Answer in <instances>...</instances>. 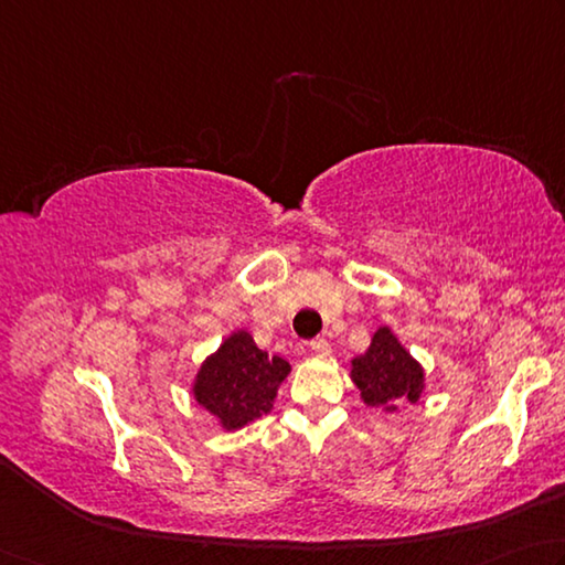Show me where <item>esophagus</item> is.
I'll use <instances>...</instances> for the list:
<instances>
[{
	"mask_svg": "<svg viewBox=\"0 0 565 565\" xmlns=\"http://www.w3.org/2000/svg\"><path fill=\"white\" fill-rule=\"evenodd\" d=\"M310 350H312V352H318V354H330V352H332L330 342L324 340V338H315V340L310 342Z\"/></svg>",
	"mask_w": 565,
	"mask_h": 565,
	"instance_id": "esophagus-1",
	"label": "esophagus"
}]
</instances>
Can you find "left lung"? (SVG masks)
Here are the masks:
<instances>
[{"label":"left lung","instance_id":"1","mask_svg":"<svg viewBox=\"0 0 565 565\" xmlns=\"http://www.w3.org/2000/svg\"><path fill=\"white\" fill-rule=\"evenodd\" d=\"M352 382L358 384L360 399L367 407L397 412L394 402H419L424 390V370L412 354L402 348L390 328H380L372 334L367 352L352 360Z\"/></svg>","mask_w":565,"mask_h":565}]
</instances>
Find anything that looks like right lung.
I'll list each match as a JSON object with an SVG mask.
<instances>
[{
    "label": "right lung",
    "instance_id": "obj_1",
    "mask_svg": "<svg viewBox=\"0 0 565 565\" xmlns=\"http://www.w3.org/2000/svg\"><path fill=\"white\" fill-rule=\"evenodd\" d=\"M288 374V362L257 350L250 334L237 330L201 364L193 397L221 422L223 429H243L273 409L277 387Z\"/></svg>",
    "mask_w": 565,
    "mask_h": 565
}]
</instances>
